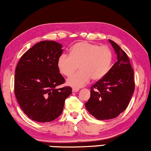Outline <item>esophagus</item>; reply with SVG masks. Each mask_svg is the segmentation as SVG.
<instances>
[{
    "instance_id": "obj_1",
    "label": "esophagus",
    "mask_w": 151,
    "mask_h": 151,
    "mask_svg": "<svg viewBox=\"0 0 151 151\" xmlns=\"http://www.w3.org/2000/svg\"><path fill=\"white\" fill-rule=\"evenodd\" d=\"M72 91H73V92H77L79 91V88H73Z\"/></svg>"
}]
</instances>
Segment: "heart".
Listing matches in <instances>:
<instances>
[{
  "label": "heart",
  "mask_w": 151,
  "mask_h": 151,
  "mask_svg": "<svg viewBox=\"0 0 151 151\" xmlns=\"http://www.w3.org/2000/svg\"><path fill=\"white\" fill-rule=\"evenodd\" d=\"M112 59V52L107 46L81 42L73 46L70 55L59 56L57 67L62 75L68 77L79 66L81 70L67 80V84L81 87L87 84L90 78L99 81L105 77L111 67Z\"/></svg>",
  "instance_id": "obj_1"
}]
</instances>
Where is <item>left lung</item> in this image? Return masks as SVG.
Instances as JSON below:
<instances>
[{"label": "left lung", "mask_w": 151, "mask_h": 151, "mask_svg": "<svg viewBox=\"0 0 151 151\" xmlns=\"http://www.w3.org/2000/svg\"><path fill=\"white\" fill-rule=\"evenodd\" d=\"M109 42L117 54V60L105 77L90 88V97L85 107L97 120L118 117L127 109L134 91V70L124 50L113 40Z\"/></svg>", "instance_id": "1"}]
</instances>
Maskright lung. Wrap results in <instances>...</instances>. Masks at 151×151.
<instances>
[{
	"label": "right lung",
	"instance_id": "right-lung-1",
	"mask_svg": "<svg viewBox=\"0 0 151 151\" xmlns=\"http://www.w3.org/2000/svg\"><path fill=\"white\" fill-rule=\"evenodd\" d=\"M62 45L44 40L28 50L19 61L14 75V94L19 105L31 120H55L61 114L70 87L57 88L65 79L57 67Z\"/></svg>",
	"mask_w": 151,
	"mask_h": 151
}]
</instances>
